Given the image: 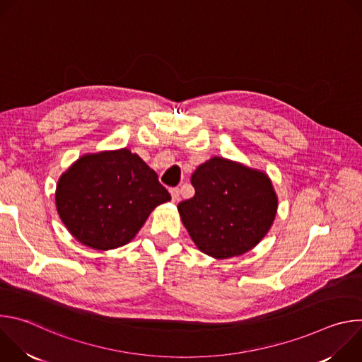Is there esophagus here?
Instances as JSON below:
<instances>
[{
  "label": "esophagus",
  "instance_id": "34e87169",
  "mask_svg": "<svg viewBox=\"0 0 362 362\" xmlns=\"http://www.w3.org/2000/svg\"><path fill=\"white\" fill-rule=\"evenodd\" d=\"M170 194H172V200L173 202H177L180 199V190L179 187H172L170 189Z\"/></svg>",
  "mask_w": 362,
  "mask_h": 362
}]
</instances>
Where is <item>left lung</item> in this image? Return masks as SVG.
<instances>
[{
  "instance_id": "8db88e82",
  "label": "left lung",
  "mask_w": 362,
  "mask_h": 362,
  "mask_svg": "<svg viewBox=\"0 0 362 362\" xmlns=\"http://www.w3.org/2000/svg\"><path fill=\"white\" fill-rule=\"evenodd\" d=\"M190 182L194 196L177 209L203 253L216 259L239 256L268 233L278 199L265 173L212 158L193 172Z\"/></svg>"
}]
</instances>
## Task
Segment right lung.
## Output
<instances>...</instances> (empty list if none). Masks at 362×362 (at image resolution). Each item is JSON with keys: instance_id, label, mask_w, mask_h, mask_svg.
<instances>
[{"instance_id": "1", "label": "right lung", "mask_w": 362, "mask_h": 362, "mask_svg": "<svg viewBox=\"0 0 362 362\" xmlns=\"http://www.w3.org/2000/svg\"><path fill=\"white\" fill-rule=\"evenodd\" d=\"M170 200L156 172L127 148L86 154L59 180L57 212L83 245L129 243L156 206Z\"/></svg>"}]
</instances>
